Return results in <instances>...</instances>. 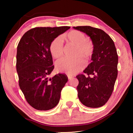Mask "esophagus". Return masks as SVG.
Instances as JSON below:
<instances>
[{
    "instance_id": "1",
    "label": "esophagus",
    "mask_w": 133,
    "mask_h": 133,
    "mask_svg": "<svg viewBox=\"0 0 133 133\" xmlns=\"http://www.w3.org/2000/svg\"><path fill=\"white\" fill-rule=\"evenodd\" d=\"M67 77H68L69 80H71V79H72V78L74 77L73 76H72V75H70V74H68V75H67Z\"/></svg>"
}]
</instances>
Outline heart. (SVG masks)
<instances>
[{"instance_id": "heart-1", "label": "heart", "mask_w": 133, "mask_h": 133, "mask_svg": "<svg viewBox=\"0 0 133 133\" xmlns=\"http://www.w3.org/2000/svg\"><path fill=\"white\" fill-rule=\"evenodd\" d=\"M66 41L75 46L73 58H63L56 63V69L58 71L69 74L77 73L86 66V61L89 59L94 52V45L83 32L77 30L69 32L64 36ZM50 51L52 56L59 59L63 56V40L61 37L54 39L51 43Z\"/></svg>"}]
</instances>
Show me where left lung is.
Wrapping results in <instances>:
<instances>
[{
    "instance_id": "obj_1",
    "label": "left lung",
    "mask_w": 133,
    "mask_h": 133,
    "mask_svg": "<svg viewBox=\"0 0 133 133\" xmlns=\"http://www.w3.org/2000/svg\"><path fill=\"white\" fill-rule=\"evenodd\" d=\"M73 28L88 36L94 45L92 62L83 71L87 75L76 76L78 97L85 106L99 108L107 102L113 91L117 77V50L111 38L101 29L90 26Z\"/></svg>"
}]
</instances>
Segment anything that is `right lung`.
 <instances>
[{"instance_id":"add662e5","label":"right lung","mask_w":133,"mask_h":133,"mask_svg":"<svg viewBox=\"0 0 133 133\" xmlns=\"http://www.w3.org/2000/svg\"><path fill=\"white\" fill-rule=\"evenodd\" d=\"M70 26L38 27L23 34L17 48L16 70L19 84L26 101L37 110L46 111L58 104L68 81L63 74L48 77L54 69L51 43Z\"/></svg>"}]
</instances>
